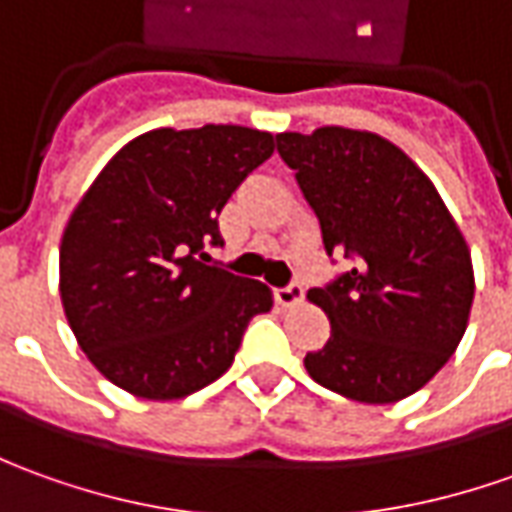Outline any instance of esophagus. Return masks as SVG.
Listing matches in <instances>:
<instances>
[{"instance_id": "34e87169", "label": "esophagus", "mask_w": 512, "mask_h": 512, "mask_svg": "<svg viewBox=\"0 0 512 512\" xmlns=\"http://www.w3.org/2000/svg\"><path fill=\"white\" fill-rule=\"evenodd\" d=\"M274 297H277V302H280L283 308H294V305H300L302 297H305V288H302L300 283H291L285 285V288H277Z\"/></svg>"}]
</instances>
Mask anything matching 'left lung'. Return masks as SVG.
Segmentation results:
<instances>
[{
	"instance_id": "obj_1",
	"label": "left lung",
	"mask_w": 512,
	"mask_h": 512,
	"mask_svg": "<svg viewBox=\"0 0 512 512\" xmlns=\"http://www.w3.org/2000/svg\"><path fill=\"white\" fill-rule=\"evenodd\" d=\"M322 227L325 252L356 269L308 300L330 319V339L305 370L358 403H395L426 387L468 328L471 249L431 179L389 139L325 125L277 134Z\"/></svg>"
}]
</instances>
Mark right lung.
Wrapping results in <instances>:
<instances>
[{
  "label": "right lung",
  "instance_id": "obj_1",
  "mask_svg": "<svg viewBox=\"0 0 512 512\" xmlns=\"http://www.w3.org/2000/svg\"><path fill=\"white\" fill-rule=\"evenodd\" d=\"M274 154L243 125L156 128L111 156L61 238V302L86 358L125 392L176 401L227 373L269 285L204 263L218 212Z\"/></svg>",
  "mask_w": 512,
  "mask_h": 512
}]
</instances>
